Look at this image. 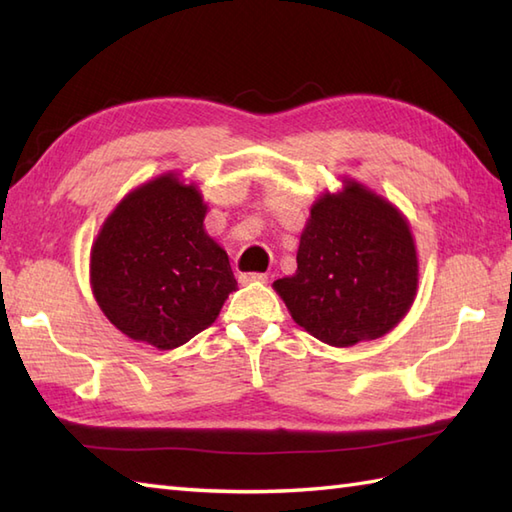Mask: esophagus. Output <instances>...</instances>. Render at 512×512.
Instances as JSON below:
<instances>
[{
  "label": "esophagus",
  "instance_id": "34e87169",
  "mask_svg": "<svg viewBox=\"0 0 512 512\" xmlns=\"http://www.w3.org/2000/svg\"><path fill=\"white\" fill-rule=\"evenodd\" d=\"M239 281H242V284H266L268 275H264V273H244V275H239Z\"/></svg>",
  "mask_w": 512,
  "mask_h": 512
}]
</instances>
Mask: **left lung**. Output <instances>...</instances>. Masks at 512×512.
<instances>
[{"mask_svg": "<svg viewBox=\"0 0 512 512\" xmlns=\"http://www.w3.org/2000/svg\"><path fill=\"white\" fill-rule=\"evenodd\" d=\"M273 288L290 317L332 347L374 341L405 319L418 292L411 226L394 204L352 178L321 193L301 231L297 273Z\"/></svg>", "mask_w": 512, "mask_h": 512, "instance_id": "obj_1", "label": "left lung"}]
</instances>
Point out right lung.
<instances>
[{
	"label": "right lung",
	"instance_id": "right-lung-1",
	"mask_svg": "<svg viewBox=\"0 0 512 512\" xmlns=\"http://www.w3.org/2000/svg\"><path fill=\"white\" fill-rule=\"evenodd\" d=\"M209 206L180 173L129 191L90 253L92 295L125 336L173 350L217 319L237 288L226 250L204 231Z\"/></svg>",
	"mask_w": 512,
	"mask_h": 512
}]
</instances>
